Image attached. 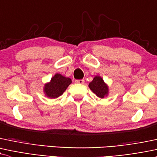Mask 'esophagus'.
<instances>
[{
	"instance_id": "obj_1",
	"label": "esophagus",
	"mask_w": 157,
	"mask_h": 157,
	"mask_svg": "<svg viewBox=\"0 0 157 157\" xmlns=\"http://www.w3.org/2000/svg\"><path fill=\"white\" fill-rule=\"evenodd\" d=\"M75 82H76L77 84H83L84 83V80H75Z\"/></svg>"
}]
</instances>
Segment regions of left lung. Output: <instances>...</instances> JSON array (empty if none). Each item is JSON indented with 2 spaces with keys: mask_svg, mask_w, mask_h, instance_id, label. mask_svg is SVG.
Instances as JSON below:
<instances>
[{
  "mask_svg": "<svg viewBox=\"0 0 157 157\" xmlns=\"http://www.w3.org/2000/svg\"><path fill=\"white\" fill-rule=\"evenodd\" d=\"M88 87L92 90V92L100 99H104L108 96L109 86L104 81L102 77L99 75H96L94 77L93 80L88 85Z\"/></svg>",
  "mask_w": 157,
  "mask_h": 157,
  "instance_id": "8db88e82",
  "label": "left lung"
}]
</instances>
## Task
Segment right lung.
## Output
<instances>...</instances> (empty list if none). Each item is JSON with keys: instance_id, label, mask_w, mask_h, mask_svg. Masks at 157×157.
Wrapping results in <instances>:
<instances>
[{"instance_id": "right-lung-1", "label": "right lung", "mask_w": 157, "mask_h": 157, "mask_svg": "<svg viewBox=\"0 0 157 157\" xmlns=\"http://www.w3.org/2000/svg\"><path fill=\"white\" fill-rule=\"evenodd\" d=\"M71 83V80L69 77L56 73L51 78L50 82L44 84L43 87V91L45 97L50 99H56L63 94Z\"/></svg>"}]
</instances>
